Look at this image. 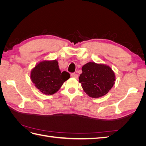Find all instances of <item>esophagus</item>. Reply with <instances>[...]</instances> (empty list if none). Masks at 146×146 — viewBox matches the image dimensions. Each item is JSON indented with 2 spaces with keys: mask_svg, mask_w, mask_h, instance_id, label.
I'll return each instance as SVG.
<instances>
[{
  "mask_svg": "<svg viewBox=\"0 0 146 146\" xmlns=\"http://www.w3.org/2000/svg\"><path fill=\"white\" fill-rule=\"evenodd\" d=\"M70 76H71L72 77L75 78H78V77L77 74H76V73H72L71 75H70Z\"/></svg>",
  "mask_w": 146,
  "mask_h": 146,
  "instance_id": "esophagus-1",
  "label": "esophagus"
}]
</instances>
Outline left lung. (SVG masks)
<instances>
[{"mask_svg":"<svg viewBox=\"0 0 146 146\" xmlns=\"http://www.w3.org/2000/svg\"><path fill=\"white\" fill-rule=\"evenodd\" d=\"M79 82L86 94L99 98L107 94L115 83V74L110 66L89 62L83 66Z\"/></svg>","mask_w":146,"mask_h":146,"instance_id":"obj_1","label":"left lung"}]
</instances>
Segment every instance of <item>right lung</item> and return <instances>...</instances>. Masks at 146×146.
<instances>
[{
  "instance_id": "obj_1",
  "label": "right lung",
  "mask_w": 146,
  "mask_h": 146,
  "mask_svg": "<svg viewBox=\"0 0 146 146\" xmlns=\"http://www.w3.org/2000/svg\"><path fill=\"white\" fill-rule=\"evenodd\" d=\"M30 78L34 85L42 93L52 95L70 78V74L66 71L61 72L56 60H44L31 70Z\"/></svg>"
}]
</instances>
